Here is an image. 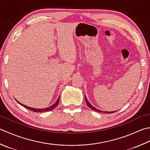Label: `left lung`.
Listing matches in <instances>:
<instances>
[{"label": "left lung", "mask_w": 150, "mask_h": 150, "mask_svg": "<svg viewBox=\"0 0 150 150\" xmlns=\"http://www.w3.org/2000/svg\"><path fill=\"white\" fill-rule=\"evenodd\" d=\"M84 98H85V101H86V104H87V105H88V107H90L91 109H92V110H95V111H96V112H102V110H99V109H98V108H95L94 107H93L92 105H91L90 103H89V101L87 100V99H86V96H84ZM116 112V111H111V112H107V111H103V112H104V113H108V114H110V113H113V112Z\"/></svg>", "instance_id": "1"}]
</instances>
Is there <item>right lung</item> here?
<instances>
[{"instance_id":"right-lung-1","label":"right lung","mask_w":150,"mask_h":150,"mask_svg":"<svg viewBox=\"0 0 150 150\" xmlns=\"http://www.w3.org/2000/svg\"><path fill=\"white\" fill-rule=\"evenodd\" d=\"M59 100H60V96H59V98H58L57 101H56L53 105H51V106L49 107L45 108H32V107H28V106H26V105H25L21 103H19L18 101H17V100H16V101H17V103H18L19 104H20L21 105V106H23V107H25V108H27V109H28V110H30L32 111V112H47V111H50V110H53L54 108L58 105V103H59Z\"/></svg>"}]
</instances>
